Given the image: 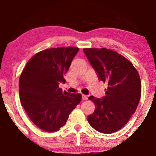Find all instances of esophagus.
<instances>
[{
	"instance_id": "34e87169",
	"label": "esophagus",
	"mask_w": 156,
	"mask_h": 156,
	"mask_svg": "<svg viewBox=\"0 0 156 156\" xmlns=\"http://www.w3.org/2000/svg\"><path fill=\"white\" fill-rule=\"evenodd\" d=\"M87 98H87V96H86V95H84V94L82 95V99H83V100H87Z\"/></svg>"
}]
</instances>
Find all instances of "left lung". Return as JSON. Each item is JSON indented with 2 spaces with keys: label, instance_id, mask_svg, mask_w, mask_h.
Instances as JSON below:
<instances>
[{
  "label": "left lung",
  "instance_id": "obj_1",
  "mask_svg": "<svg viewBox=\"0 0 156 156\" xmlns=\"http://www.w3.org/2000/svg\"><path fill=\"white\" fill-rule=\"evenodd\" d=\"M83 51L99 80L107 84L102 98L90 96L96 105L87 120L102 133H113L122 128L136 112L141 96L139 73L132 63L118 53L105 48Z\"/></svg>",
  "mask_w": 156,
  "mask_h": 156
}]
</instances>
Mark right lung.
<instances>
[{
  "label": "right lung",
  "instance_id": "obj_1",
  "mask_svg": "<svg viewBox=\"0 0 156 156\" xmlns=\"http://www.w3.org/2000/svg\"><path fill=\"white\" fill-rule=\"evenodd\" d=\"M78 50L67 47L37 53L20 76L21 105L34 125L44 131H58L80 102L81 94L63 91L58 87L65 82L64 76Z\"/></svg>",
  "mask_w": 156,
  "mask_h": 156
}]
</instances>
